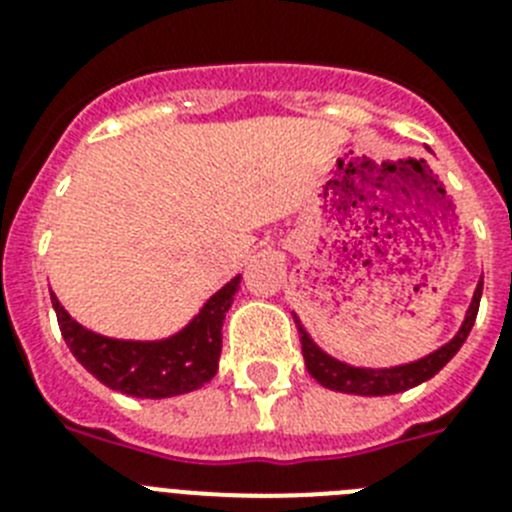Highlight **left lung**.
<instances>
[{
  "instance_id": "1",
  "label": "left lung",
  "mask_w": 512,
  "mask_h": 512,
  "mask_svg": "<svg viewBox=\"0 0 512 512\" xmlns=\"http://www.w3.org/2000/svg\"><path fill=\"white\" fill-rule=\"evenodd\" d=\"M479 297H482V282L477 284L472 297V305L467 310V318L461 323L459 333L451 338L446 346H441L433 354L423 356V359L413 361V364L392 366V369H361V366H348L343 361L333 359L325 351H320L312 338L307 336V330L302 328L300 320L295 318L297 330H300V343H302V356H305V366L310 377L320 382L328 390L346 392V395H366V397H379V395H397L405 392L415 384L431 379L438 374L443 366L454 359V354L461 348V343L467 341L469 330H472L474 320H477L479 310Z\"/></svg>"
}]
</instances>
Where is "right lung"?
Here are the masks:
<instances>
[{"label":"right lung","instance_id":"1","mask_svg":"<svg viewBox=\"0 0 512 512\" xmlns=\"http://www.w3.org/2000/svg\"><path fill=\"white\" fill-rule=\"evenodd\" d=\"M238 284L241 277L230 279L205 302L187 328L164 341H120L99 336L76 323L53 292L51 302L63 341L89 374L122 395L161 400L200 390L217 374V361L223 351V320L233 305Z\"/></svg>","mask_w":512,"mask_h":512}]
</instances>
